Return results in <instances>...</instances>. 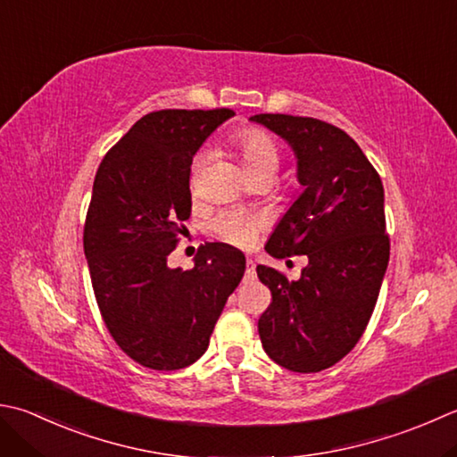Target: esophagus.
<instances>
[{
	"instance_id": "34e87169",
	"label": "esophagus",
	"mask_w": 457,
	"mask_h": 457,
	"mask_svg": "<svg viewBox=\"0 0 457 457\" xmlns=\"http://www.w3.org/2000/svg\"><path fill=\"white\" fill-rule=\"evenodd\" d=\"M257 279V273H255V263L252 262V259H247V270H245V275H244V281H255Z\"/></svg>"
}]
</instances>
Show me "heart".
<instances>
[{
	"mask_svg": "<svg viewBox=\"0 0 457 457\" xmlns=\"http://www.w3.org/2000/svg\"><path fill=\"white\" fill-rule=\"evenodd\" d=\"M234 142L239 150L241 166H244L247 176L265 168L277 170V166H279V152H277L275 142L267 137L265 132L257 129H239L234 134ZM205 160H208V154H205L204 150L194 156L192 176H190L192 182L194 178L198 176L202 166L205 164ZM257 228L259 223L255 218L245 216V213H239V212H223L212 221V229L216 231L221 239H226L229 244L241 245V247L252 244L255 239Z\"/></svg>",
	"mask_w": 457,
	"mask_h": 457,
	"instance_id": "heart-1",
	"label": "heart"
}]
</instances>
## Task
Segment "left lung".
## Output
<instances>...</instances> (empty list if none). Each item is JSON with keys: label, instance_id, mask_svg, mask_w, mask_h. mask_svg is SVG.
<instances>
[{"label": "left lung", "instance_id": "1", "mask_svg": "<svg viewBox=\"0 0 457 457\" xmlns=\"http://www.w3.org/2000/svg\"><path fill=\"white\" fill-rule=\"evenodd\" d=\"M249 120L287 142L303 186L265 252L309 259L297 281L257 265L273 297L257 323L259 337L283 369L320 372L353 351L377 305L390 257L382 180L361 146L333 124L291 114Z\"/></svg>", "mask_w": 457, "mask_h": 457}]
</instances>
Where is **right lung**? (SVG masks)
<instances>
[{"label": "right lung", "mask_w": 457, "mask_h": 457, "mask_svg": "<svg viewBox=\"0 0 457 457\" xmlns=\"http://www.w3.org/2000/svg\"><path fill=\"white\" fill-rule=\"evenodd\" d=\"M231 116L150 112L96 170L83 236L96 305L116 345L152 370L200 359L245 271V255L228 244H205L187 271L168 267L192 210V158Z\"/></svg>", "instance_id": "right-lung-1"}]
</instances>
